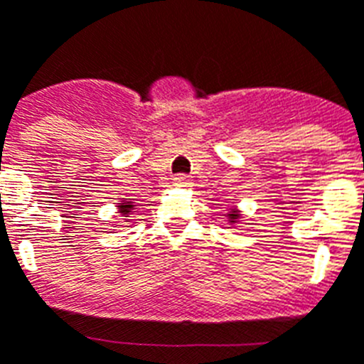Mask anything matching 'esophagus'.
<instances>
[{"label":"esophagus","mask_w":364,"mask_h":364,"mask_svg":"<svg viewBox=\"0 0 364 364\" xmlns=\"http://www.w3.org/2000/svg\"><path fill=\"white\" fill-rule=\"evenodd\" d=\"M173 184H175L176 188H189V186L193 184L191 176L184 175V173H180V175H176L175 178H173Z\"/></svg>","instance_id":"esophagus-1"}]
</instances>
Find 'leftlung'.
<instances>
[{"instance_id": "left-lung-1", "label": "left lung", "mask_w": 364, "mask_h": 364, "mask_svg": "<svg viewBox=\"0 0 364 364\" xmlns=\"http://www.w3.org/2000/svg\"><path fill=\"white\" fill-rule=\"evenodd\" d=\"M230 218H237V215H235V211H231V217Z\"/></svg>"}]
</instances>
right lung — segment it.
I'll return each instance as SVG.
<instances>
[{
	"mask_svg": "<svg viewBox=\"0 0 364 364\" xmlns=\"http://www.w3.org/2000/svg\"><path fill=\"white\" fill-rule=\"evenodd\" d=\"M131 208H133V205H131V204H122V205H118V210H120L124 215H129Z\"/></svg>",
	"mask_w": 364,
	"mask_h": 364,
	"instance_id": "right-lung-1",
	"label": "right lung"
}]
</instances>
